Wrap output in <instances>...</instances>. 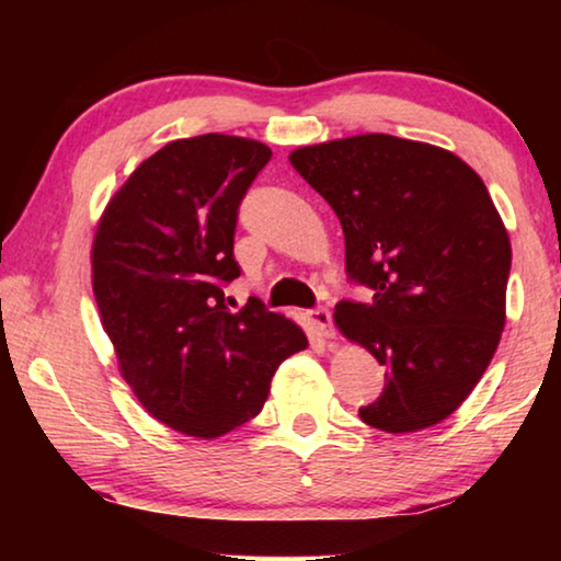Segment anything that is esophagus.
Wrapping results in <instances>:
<instances>
[{
	"label": "esophagus",
	"instance_id": "esophagus-1",
	"mask_svg": "<svg viewBox=\"0 0 561 561\" xmlns=\"http://www.w3.org/2000/svg\"><path fill=\"white\" fill-rule=\"evenodd\" d=\"M306 317H309V324L317 329L324 340H332L334 327H332V313H329V309H311Z\"/></svg>",
	"mask_w": 561,
	"mask_h": 561
}]
</instances>
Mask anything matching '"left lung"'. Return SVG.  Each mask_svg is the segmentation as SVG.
I'll list each match as a JSON object with an SVG mask.
<instances>
[{"mask_svg": "<svg viewBox=\"0 0 561 561\" xmlns=\"http://www.w3.org/2000/svg\"><path fill=\"white\" fill-rule=\"evenodd\" d=\"M290 165L340 217L352 280L334 324L386 365L367 426L411 434L451 416L478 386L505 327L511 240L485 183L455 152L393 135L306 145Z\"/></svg>", "mask_w": 561, "mask_h": 561, "instance_id": "8db88e82", "label": "left lung"}]
</instances>
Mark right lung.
<instances>
[{
  "mask_svg": "<svg viewBox=\"0 0 561 561\" xmlns=\"http://www.w3.org/2000/svg\"><path fill=\"white\" fill-rule=\"evenodd\" d=\"M271 148L234 135L173 140L110 198L91 244V286L122 378L173 432L217 439L255 419L304 329L225 288L237 209Z\"/></svg>",
  "mask_w": 561,
  "mask_h": 561,
  "instance_id": "obj_1",
  "label": "right lung"
}]
</instances>
